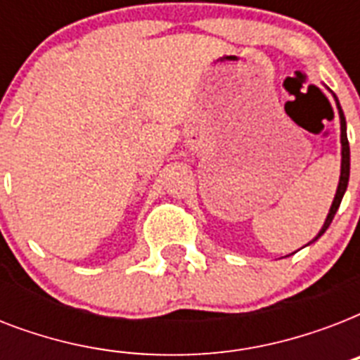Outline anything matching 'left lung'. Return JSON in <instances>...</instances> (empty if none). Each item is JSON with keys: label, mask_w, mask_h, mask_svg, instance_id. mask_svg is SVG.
I'll return each mask as SVG.
<instances>
[{"label": "left lung", "mask_w": 360, "mask_h": 360, "mask_svg": "<svg viewBox=\"0 0 360 360\" xmlns=\"http://www.w3.org/2000/svg\"><path fill=\"white\" fill-rule=\"evenodd\" d=\"M336 106H338V114H340V130H342V172H340V183H338V191H336L335 202H333V205H330V211H329V214H327V220H325L323 228L319 230L318 236L314 237V239L310 240V243H314V240H316V239H319V237H321L325 233V230H327V228H329V226H330V222H333V219H335L336 211H338V207H340L342 198H344V192H346V188H347V181H349V141H347V134H346V117H344V112H342L340 103H338V98H336ZM310 243H308V245H310Z\"/></svg>", "instance_id": "1"}]
</instances>
